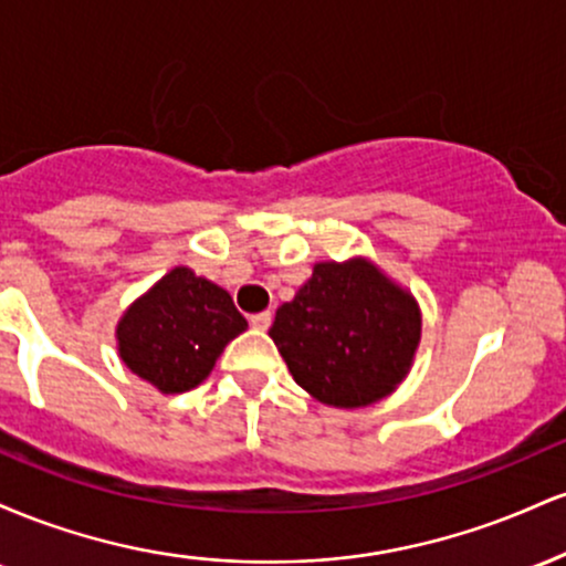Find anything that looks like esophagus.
Returning <instances> with one entry per match:
<instances>
[{"instance_id":"1","label":"esophagus","mask_w":566,"mask_h":566,"mask_svg":"<svg viewBox=\"0 0 566 566\" xmlns=\"http://www.w3.org/2000/svg\"><path fill=\"white\" fill-rule=\"evenodd\" d=\"M271 322H274V314H271V311H263V314H255V316H252V319H250L252 327L261 329V333H265V329L271 327Z\"/></svg>"}]
</instances>
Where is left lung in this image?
Masks as SVG:
<instances>
[{"label":"left lung","mask_w":566,"mask_h":566,"mask_svg":"<svg viewBox=\"0 0 566 566\" xmlns=\"http://www.w3.org/2000/svg\"><path fill=\"white\" fill-rule=\"evenodd\" d=\"M420 305L367 258L322 261L269 335L303 391L337 409L391 396L420 346Z\"/></svg>","instance_id":"left-lung-1"}]
</instances>
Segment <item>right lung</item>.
<instances>
[{"instance_id": "add662e5", "label": "right lung", "mask_w": 566, "mask_h": 566, "mask_svg": "<svg viewBox=\"0 0 566 566\" xmlns=\"http://www.w3.org/2000/svg\"><path fill=\"white\" fill-rule=\"evenodd\" d=\"M247 319L231 295L188 265H175L116 324V348L129 373L161 394H184L207 380L218 356Z\"/></svg>"}]
</instances>
